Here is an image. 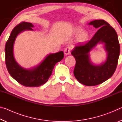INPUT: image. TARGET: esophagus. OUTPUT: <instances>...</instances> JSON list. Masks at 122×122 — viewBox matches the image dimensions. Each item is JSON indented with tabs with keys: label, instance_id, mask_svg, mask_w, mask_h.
Masks as SVG:
<instances>
[{
	"label": "esophagus",
	"instance_id": "34e87169",
	"mask_svg": "<svg viewBox=\"0 0 122 122\" xmlns=\"http://www.w3.org/2000/svg\"><path fill=\"white\" fill-rule=\"evenodd\" d=\"M71 46H68L66 47V48L64 50V53L66 55H69L70 53H71Z\"/></svg>",
	"mask_w": 122,
	"mask_h": 122
}]
</instances>
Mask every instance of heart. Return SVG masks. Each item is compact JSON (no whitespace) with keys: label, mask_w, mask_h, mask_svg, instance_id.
Masks as SVG:
<instances>
[{"label":"heart","mask_w":122,"mask_h":122,"mask_svg":"<svg viewBox=\"0 0 122 122\" xmlns=\"http://www.w3.org/2000/svg\"><path fill=\"white\" fill-rule=\"evenodd\" d=\"M74 34L76 36L80 34L78 36V40L80 42H85L89 38V34L86 32H82V30L81 28L76 29L74 32Z\"/></svg>","instance_id":"b5f03b06"}]
</instances>
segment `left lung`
<instances>
[{
  "mask_svg": "<svg viewBox=\"0 0 122 122\" xmlns=\"http://www.w3.org/2000/svg\"><path fill=\"white\" fill-rule=\"evenodd\" d=\"M100 28L90 41L78 44L71 51L76 60L74 75L77 81L86 86L98 85L110 78L116 69L120 53L118 36L114 28L103 20L88 24ZM98 44H103L107 54L106 60L96 65L90 60V52Z\"/></svg>",
  "mask_w": 122,
  "mask_h": 122,
  "instance_id": "obj_1",
  "label": "left lung"
}]
</instances>
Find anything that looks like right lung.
Masks as SVG:
<instances>
[{
	"instance_id": "right-lung-1",
	"label": "right lung",
	"mask_w": 122,
	"mask_h": 122,
	"mask_svg": "<svg viewBox=\"0 0 122 122\" xmlns=\"http://www.w3.org/2000/svg\"><path fill=\"white\" fill-rule=\"evenodd\" d=\"M34 26L28 22H21L12 30L6 43L5 63L7 71L12 77L22 86L37 87L46 83L51 75L55 64L64 57L62 51L49 54L41 63L30 69H25L16 61L14 56V44L18 34L25 30H33Z\"/></svg>"
}]
</instances>
